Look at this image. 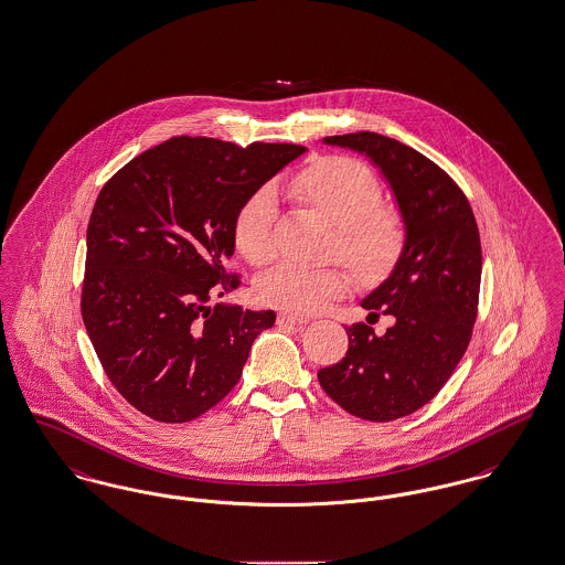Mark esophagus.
<instances>
[{
    "instance_id": "obj_1",
    "label": "esophagus",
    "mask_w": 565,
    "mask_h": 565,
    "mask_svg": "<svg viewBox=\"0 0 565 565\" xmlns=\"http://www.w3.org/2000/svg\"><path fill=\"white\" fill-rule=\"evenodd\" d=\"M307 322H309L307 318H300V316L288 313V311H284V313L277 316V323H279V326H302V323Z\"/></svg>"
}]
</instances>
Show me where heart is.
Returning a JSON list of instances; mask_svg holds the SVG:
<instances>
[{
  "label": "heart",
  "mask_w": 565,
  "mask_h": 565,
  "mask_svg": "<svg viewBox=\"0 0 565 565\" xmlns=\"http://www.w3.org/2000/svg\"><path fill=\"white\" fill-rule=\"evenodd\" d=\"M286 192L337 228L334 252L358 279L376 281L396 265L403 249L398 215L379 207L381 186L364 162L326 157L307 164L284 184ZM275 194L256 190L245 199L233 224V243L243 258L263 267L275 256ZM348 277L337 267L307 269L281 265L258 279L256 295L270 307L296 316L323 311L345 292Z\"/></svg>",
  "instance_id": "obj_1"
}]
</instances>
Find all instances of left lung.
I'll use <instances>...</instances> for the list:
<instances>
[{"instance_id": "obj_1", "label": "left lung", "mask_w": 565, "mask_h": 565, "mask_svg": "<svg viewBox=\"0 0 565 565\" xmlns=\"http://www.w3.org/2000/svg\"><path fill=\"white\" fill-rule=\"evenodd\" d=\"M375 164L403 220L401 256L362 298L394 326L376 337L366 323L345 326L350 348L320 369L323 392L369 422L401 419L440 392L470 343L481 288V239L468 199L422 152L385 135L323 137Z\"/></svg>"}]
</instances>
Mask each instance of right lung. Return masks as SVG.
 I'll list each match as a JSON object with an SVG mask.
<instances>
[{
	"label": "right lung",
	"instance_id": "add662e5",
	"mask_svg": "<svg viewBox=\"0 0 565 565\" xmlns=\"http://www.w3.org/2000/svg\"><path fill=\"white\" fill-rule=\"evenodd\" d=\"M305 152L171 137L99 192L86 231L82 320L109 381L143 415L184 424L237 385L275 311L210 300L239 286L224 260L235 254L245 199Z\"/></svg>",
	"mask_w": 565,
	"mask_h": 565
}]
</instances>
